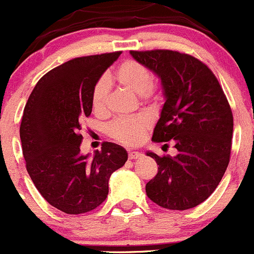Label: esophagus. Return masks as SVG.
Masks as SVG:
<instances>
[{"label": "esophagus", "mask_w": 254, "mask_h": 254, "mask_svg": "<svg viewBox=\"0 0 254 254\" xmlns=\"http://www.w3.org/2000/svg\"><path fill=\"white\" fill-rule=\"evenodd\" d=\"M143 154L141 152H137V151H129L128 152V158L129 159H137V158H141Z\"/></svg>", "instance_id": "34e87169"}]
</instances>
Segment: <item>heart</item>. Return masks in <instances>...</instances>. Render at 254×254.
<instances>
[{
    "instance_id": "1",
    "label": "heart",
    "mask_w": 254,
    "mask_h": 254,
    "mask_svg": "<svg viewBox=\"0 0 254 254\" xmlns=\"http://www.w3.org/2000/svg\"><path fill=\"white\" fill-rule=\"evenodd\" d=\"M116 81L131 92L141 96L144 101L151 98L153 74L141 62L128 60L116 69ZM110 96V81L106 77L101 78L93 87L92 107L96 112L102 113L107 108ZM149 122L143 117L118 120L110 126V133L113 138L126 144H137L148 129Z\"/></svg>"
}]
</instances>
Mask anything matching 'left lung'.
Returning a JSON list of instances; mask_svg holds the SVG:
<instances>
[{
	"instance_id": "left-lung-1",
	"label": "left lung",
	"mask_w": 254,
	"mask_h": 254,
	"mask_svg": "<svg viewBox=\"0 0 254 254\" xmlns=\"http://www.w3.org/2000/svg\"><path fill=\"white\" fill-rule=\"evenodd\" d=\"M131 56L161 79L165 103L153 142L172 139L175 157L147 152L158 172L146 193L158 206L185 211L204 202L221 182L231 156L233 116L211 69L177 51H131Z\"/></svg>"
}]
</instances>
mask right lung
<instances>
[{
	"label": "right lung",
	"mask_w": 254,
	"mask_h": 254,
	"mask_svg": "<svg viewBox=\"0 0 254 254\" xmlns=\"http://www.w3.org/2000/svg\"><path fill=\"white\" fill-rule=\"evenodd\" d=\"M121 52L73 59L45 74L33 88L20 127L26 168L38 192L67 214L97 208L111 175L126 163L122 146L105 142L81 153V121L92 112L93 87Z\"/></svg>",
	"instance_id": "right-lung-1"
}]
</instances>
